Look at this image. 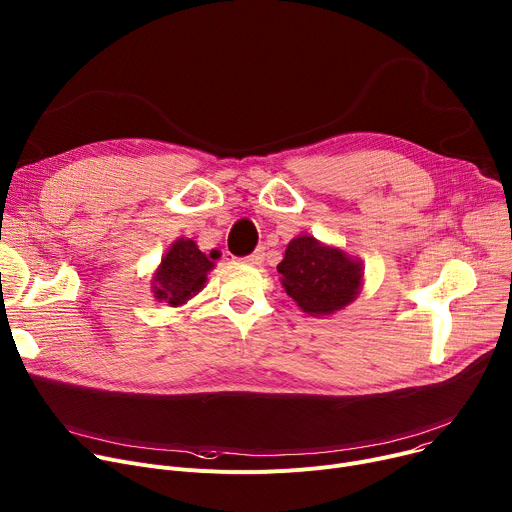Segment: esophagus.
Segmentation results:
<instances>
[{
  "instance_id": "1",
  "label": "esophagus",
  "mask_w": 512,
  "mask_h": 512,
  "mask_svg": "<svg viewBox=\"0 0 512 512\" xmlns=\"http://www.w3.org/2000/svg\"><path fill=\"white\" fill-rule=\"evenodd\" d=\"M262 260H264V250H262V248H258L256 252H252L250 256H246V258H244V262H246V264H250V266H260V264H262Z\"/></svg>"
}]
</instances>
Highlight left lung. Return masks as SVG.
Returning a JSON list of instances; mask_svg holds the SVG:
<instances>
[{"mask_svg":"<svg viewBox=\"0 0 512 512\" xmlns=\"http://www.w3.org/2000/svg\"><path fill=\"white\" fill-rule=\"evenodd\" d=\"M277 270L287 295L309 316H328L348 305L357 297L363 277L357 260L322 246L311 235H299L287 246Z\"/></svg>","mask_w":512,"mask_h":512,"instance_id":"left-lung-1","label":"left lung"}]
</instances>
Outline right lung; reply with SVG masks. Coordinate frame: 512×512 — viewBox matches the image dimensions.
<instances>
[{"label": "right lung", "instance_id": "1", "mask_svg": "<svg viewBox=\"0 0 512 512\" xmlns=\"http://www.w3.org/2000/svg\"><path fill=\"white\" fill-rule=\"evenodd\" d=\"M215 260V256L211 254ZM192 240H178L162 258L153 277V293L160 301L176 307L199 293L207 281V272L215 266Z\"/></svg>", "mask_w": 512, "mask_h": 512}]
</instances>
